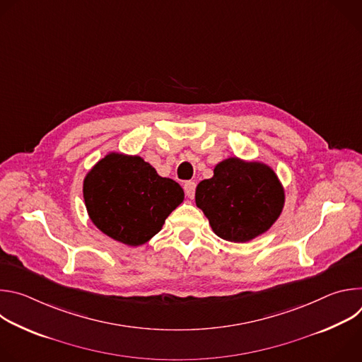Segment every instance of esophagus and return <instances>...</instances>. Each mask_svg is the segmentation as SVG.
I'll return each mask as SVG.
<instances>
[{
    "mask_svg": "<svg viewBox=\"0 0 362 362\" xmlns=\"http://www.w3.org/2000/svg\"><path fill=\"white\" fill-rule=\"evenodd\" d=\"M183 187H185V192H186L187 197H190V199H192V197L194 196V190H196V183H194V182H192V180H189V182H185Z\"/></svg>",
    "mask_w": 362,
    "mask_h": 362,
    "instance_id": "obj_1",
    "label": "esophagus"
}]
</instances>
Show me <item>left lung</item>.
I'll list each match as a JSON object with an SVG mask.
<instances>
[{"mask_svg": "<svg viewBox=\"0 0 362 362\" xmlns=\"http://www.w3.org/2000/svg\"><path fill=\"white\" fill-rule=\"evenodd\" d=\"M194 200L219 238L245 243L278 221L285 189L267 163L228 158L215 166L211 179L197 185Z\"/></svg>", "mask_w": 362, "mask_h": 362, "instance_id": "obj_1", "label": "left lung"}]
</instances>
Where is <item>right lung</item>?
<instances>
[{
    "mask_svg": "<svg viewBox=\"0 0 362 362\" xmlns=\"http://www.w3.org/2000/svg\"><path fill=\"white\" fill-rule=\"evenodd\" d=\"M83 197L98 230L127 246H140L162 230L185 192L137 154L109 151L87 172Z\"/></svg>",
    "mask_w": 362,
    "mask_h": 362,
    "instance_id": "obj_1",
    "label": "right lung"
}]
</instances>
